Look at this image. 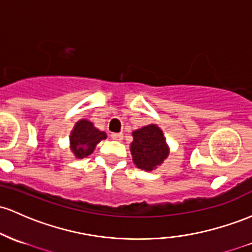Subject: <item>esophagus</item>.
<instances>
[{"label":"esophagus","instance_id":"1","mask_svg":"<svg viewBox=\"0 0 252 252\" xmlns=\"http://www.w3.org/2000/svg\"><path fill=\"white\" fill-rule=\"evenodd\" d=\"M111 137L113 140H116V141H122L123 140V134H122V132H113V134H111Z\"/></svg>","mask_w":252,"mask_h":252}]
</instances>
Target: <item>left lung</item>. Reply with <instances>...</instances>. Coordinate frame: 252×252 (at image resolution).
Returning a JSON list of instances; mask_svg holds the SVG:
<instances>
[{"instance_id": "1", "label": "left lung", "mask_w": 252, "mask_h": 252, "mask_svg": "<svg viewBox=\"0 0 252 252\" xmlns=\"http://www.w3.org/2000/svg\"><path fill=\"white\" fill-rule=\"evenodd\" d=\"M130 153L136 167L153 171L167 159L170 147L160 126L158 124H148L132 131Z\"/></svg>"}]
</instances>
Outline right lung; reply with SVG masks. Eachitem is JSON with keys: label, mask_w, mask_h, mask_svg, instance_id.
<instances>
[{"label": "right lung", "mask_w": 252, "mask_h": 252, "mask_svg": "<svg viewBox=\"0 0 252 252\" xmlns=\"http://www.w3.org/2000/svg\"><path fill=\"white\" fill-rule=\"evenodd\" d=\"M107 137L106 132L99 130L88 120L77 121L69 136L70 151L76 159H84L93 153L95 146Z\"/></svg>", "instance_id": "obj_1"}]
</instances>
